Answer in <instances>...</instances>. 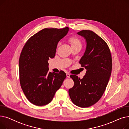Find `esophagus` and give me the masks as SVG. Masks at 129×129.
I'll return each instance as SVG.
<instances>
[{
	"label": "esophagus",
	"mask_w": 129,
	"mask_h": 129,
	"mask_svg": "<svg viewBox=\"0 0 129 129\" xmlns=\"http://www.w3.org/2000/svg\"><path fill=\"white\" fill-rule=\"evenodd\" d=\"M66 77L69 78L70 77V74L69 73H66Z\"/></svg>",
	"instance_id": "1"
}]
</instances>
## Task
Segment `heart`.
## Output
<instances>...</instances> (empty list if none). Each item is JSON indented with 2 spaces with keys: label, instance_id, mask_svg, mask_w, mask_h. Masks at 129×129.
Here are the masks:
<instances>
[{
  "label": "heart",
  "instance_id": "obj_1",
  "mask_svg": "<svg viewBox=\"0 0 129 129\" xmlns=\"http://www.w3.org/2000/svg\"><path fill=\"white\" fill-rule=\"evenodd\" d=\"M69 41L70 43L72 48H74V47H82V41L81 40L76 37H72L69 39Z\"/></svg>",
  "mask_w": 129,
  "mask_h": 129
}]
</instances>
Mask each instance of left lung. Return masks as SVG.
Instances as JSON below:
<instances>
[{
    "label": "left lung",
    "mask_w": 129,
    "mask_h": 129,
    "mask_svg": "<svg viewBox=\"0 0 129 129\" xmlns=\"http://www.w3.org/2000/svg\"><path fill=\"white\" fill-rule=\"evenodd\" d=\"M77 34L86 41V50L79 63L87 71L82 79L70 76L74 85L69 93L74 104L86 108L95 104L105 92L111 73L112 57L107 43L96 33L82 30Z\"/></svg>",
    "instance_id": "left-lung-1"
}]
</instances>
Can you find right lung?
I'll return each instance as SVG.
<instances>
[{"instance_id": "add662e5", "label": "right lung", "mask_w": 129, "mask_h": 129, "mask_svg": "<svg viewBox=\"0 0 129 129\" xmlns=\"http://www.w3.org/2000/svg\"><path fill=\"white\" fill-rule=\"evenodd\" d=\"M69 30L68 27L44 29L32 36L23 47L19 61L20 83L33 105L50 103L66 78L64 71L48 72V60L55 56L58 42Z\"/></svg>"}]
</instances>
